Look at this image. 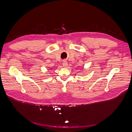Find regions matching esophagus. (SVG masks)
I'll return each instance as SVG.
<instances>
[{"instance_id": "esophagus-1", "label": "esophagus", "mask_w": 132, "mask_h": 132, "mask_svg": "<svg viewBox=\"0 0 132 132\" xmlns=\"http://www.w3.org/2000/svg\"><path fill=\"white\" fill-rule=\"evenodd\" d=\"M68 63H67V61H64L63 63V66L64 68H67L68 66Z\"/></svg>"}]
</instances>
